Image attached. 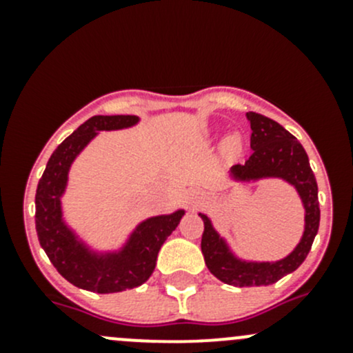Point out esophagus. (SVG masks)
Segmentation results:
<instances>
[{"mask_svg":"<svg viewBox=\"0 0 353 353\" xmlns=\"http://www.w3.org/2000/svg\"><path fill=\"white\" fill-rule=\"evenodd\" d=\"M188 199H190L191 208L196 210L199 206H203L206 203V194L199 190H191L190 194H188Z\"/></svg>","mask_w":353,"mask_h":353,"instance_id":"34e87169","label":"esophagus"}]
</instances>
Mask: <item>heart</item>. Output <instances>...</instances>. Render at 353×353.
Listing matches in <instances>:
<instances>
[{
    "mask_svg": "<svg viewBox=\"0 0 353 353\" xmlns=\"http://www.w3.org/2000/svg\"><path fill=\"white\" fill-rule=\"evenodd\" d=\"M222 152L227 159H237L243 154V140L239 134H229L222 141Z\"/></svg>",
    "mask_w": 353,
    "mask_h": 353,
    "instance_id": "b5f03b06",
    "label": "heart"
}]
</instances>
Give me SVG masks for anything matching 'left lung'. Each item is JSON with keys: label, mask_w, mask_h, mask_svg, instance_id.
<instances>
[{"label": "left lung", "mask_w": 353, "mask_h": 353, "mask_svg": "<svg viewBox=\"0 0 353 353\" xmlns=\"http://www.w3.org/2000/svg\"><path fill=\"white\" fill-rule=\"evenodd\" d=\"M245 117L251 123L252 154L244 165H234L229 177L236 183L282 179L294 186L304 206V232L285 258L279 261H248L230 249L229 243L215 230L212 220L205 213H199L205 223L201 252L210 273L220 282L234 287H261L272 285L295 272L311 251L319 229L318 183L309 165V157L294 134L276 121L258 112H248Z\"/></svg>", "instance_id": "1"}]
</instances>
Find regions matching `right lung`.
Here are the masks:
<instances>
[{
	"label": "right lung",
	"instance_id": "right-lung-1",
	"mask_svg": "<svg viewBox=\"0 0 353 353\" xmlns=\"http://www.w3.org/2000/svg\"><path fill=\"white\" fill-rule=\"evenodd\" d=\"M140 123L138 116H94L70 134L49 159L35 193V230L48 258L74 287L97 294H114L140 287L155 270L157 254L176 230L186 212L143 220L114 251L92 249L63 216L61 198L68 186L71 163L99 131L126 130Z\"/></svg>",
	"mask_w": 353,
	"mask_h": 353
}]
</instances>
